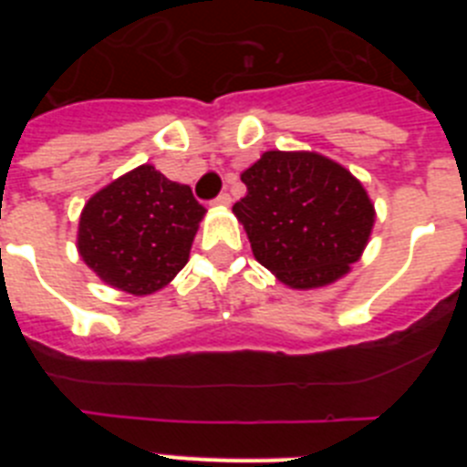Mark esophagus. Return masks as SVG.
Here are the masks:
<instances>
[{
  "label": "esophagus",
  "mask_w": 467,
  "mask_h": 467,
  "mask_svg": "<svg viewBox=\"0 0 467 467\" xmlns=\"http://www.w3.org/2000/svg\"><path fill=\"white\" fill-rule=\"evenodd\" d=\"M213 205H222V208H226V205H231V196L229 193H220L217 198H213Z\"/></svg>",
  "instance_id": "34e87169"
}]
</instances>
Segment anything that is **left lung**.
<instances>
[{
  "mask_svg": "<svg viewBox=\"0 0 467 467\" xmlns=\"http://www.w3.org/2000/svg\"><path fill=\"white\" fill-rule=\"evenodd\" d=\"M234 205L262 266L308 290L348 274L372 234L374 205L339 163L311 151H266L243 171Z\"/></svg>",
  "mask_w": 467,
  "mask_h": 467,
  "instance_id": "left-lung-1",
  "label": "left lung"
}]
</instances>
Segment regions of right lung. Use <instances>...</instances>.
Masks as SVG:
<instances>
[{
	"label": "right lung",
	"mask_w": 467,
	"mask_h": 467,
	"mask_svg": "<svg viewBox=\"0 0 467 467\" xmlns=\"http://www.w3.org/2000/svg\"><path fill=\"white\" fill-rule=\"evenodd\" d=\"M205 208L187 184L140 166L95 193L79 220V254L105 283L151 295L189 259Z\"/></svg>",
	"instance_id": "right-lung-1"
}]
</instances>
